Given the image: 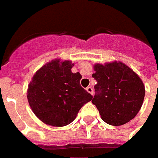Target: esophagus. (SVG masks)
<instances>
[{"instance_id":"esophagus-1","label":"esophagus","mask_w":158,"mask_h":158,"mask_svg":"<svg viewBox=\"0 0 158 158\" xmlns=\"http://www.w3.org/2000/svg\"><path fill=\"white\" fill-rule=\"evenodd\" d=\"M86 90H87L89 94H94V90H93V88H92V87H88V88H86Z\"/></svg>"}]
</instances>
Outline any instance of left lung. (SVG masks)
<instances>
[{
  "label": "left lung",
  "instance_id": "left-lung-1",
  "mask_svg": "<svg viewBox=\"0 0 158 158\" xmlns=\"http://www.w3.org/2000/svg\"><path fill=\"white\" fill-rule=\"evenodd\" d=\"M92 75L97 84L92 103L106 123L120 126L138 114L145 98L141 79L122 62L94 65Z\"/></svg>",
  "mask_w": 158,
  "mask_h": 158
}]
</instances>
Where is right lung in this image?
Masks as SVG:
<instances>
[{
  "mask_svg": "<svg viewBox=\"0 0 158 158\" xmlns=\"http://www.w3.org/2000/svg\"><path fill=\"white\" fill-rule=\"evenodd\" d=\"M70 61L52 60L36 71L28 87L27 98L35 115L44 123L63 127L75 120L92 96L81 88V76L72 73Z\"/></svg>",
  "mask_w": 158,
  "mask_h": 158,
  "instance_id": "obj_1",
  "label": "right lung"
}]
</instances>
